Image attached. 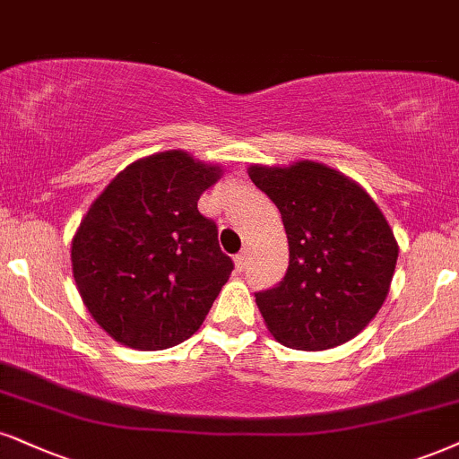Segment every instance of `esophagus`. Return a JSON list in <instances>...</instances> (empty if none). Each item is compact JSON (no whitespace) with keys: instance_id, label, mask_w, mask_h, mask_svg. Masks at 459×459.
I'll return each instance as SVG.
<instances>
[{"instance_id":"34e87169","label":"esophagus","mask_w":459,"mask_h":459,"mask_svg":"<svg viewBox=\"0 0 459 459\" xmlns=\"http://www.w3.org/2000/svg\"><path fill=\"white\" fill-rule=\"evenodd\" d=\"M245 265H247V253H238V255L234 257L236 273H242V270H245Z\"/></svg>"}]
</instances>
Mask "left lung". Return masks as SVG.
Wrapping results in <instances>:
<instances>
[{"instance_id":"left-lung-1","label":"left lung","mask_w":459,"mask_h":459,"mask_svg":"<svg viewBox=\"0 0 459 459\" xmlns=\"http://www.w3.org/2000/svg\"><path fill=\"white\" fill-rule=\"evenodd\" d=\"M279 208L290 242L285 279L255 293L281 344L324 351L349 342L375 319L392 285L398 242L364 186L325 163L248 166Z\"/></svg>"}]
</instances>
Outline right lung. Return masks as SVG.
<instances>
[{
    "label": "right lung",
    "instance_id": "obj_1",
    "mask_svg": "<svg viewBox=\"0 0 459 459\" xmlns=\"http://www.w3.org/2000/svg\"><path fill=\"white\" fill-rule=\"evenodd\" d=\"M223 177L217 163L163 151L129 163L84 214L72 273L84 307L117 342L177 347L200 330L234 264L197 200Z\"/></svg>",
    "mask_w": 459,
    "mask_h": 459
}]
</instances>
